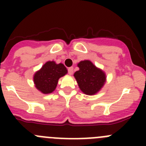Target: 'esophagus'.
<instances>
[{"instance_id":"esophagus-1","label":"esophagus","mask_w":146,"mask_h":146,"mask_svg":"<svg viewBox=\"0 0 146 146\" xmlns=\"http://www.w3.org/2000/svg\"><path fill=\"white\" fill-rule=\"evenodd\" d=\"M73 68L72 67H69V69H68V74H70V75H72V74H73Z\"/></svg>"}]
</instances>
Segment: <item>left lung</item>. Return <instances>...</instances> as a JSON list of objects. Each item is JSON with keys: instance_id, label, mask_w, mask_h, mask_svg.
Listing matches in <instances>:
<instances>
[{"instance_id": "1", "label": "left lung", "mask_w": 146, "mask_h": 146, "mask_svg": "<svg viewBox=\"0 0 146 146\" xmlns=\"http://www.w3.org/2000/svg\"><path fill=\"white\" fill-rule=\"evenodd\" d=\"M77 66L80 70L77 71L74 76L81 91L88 95L96 94L104 86L105 74L90 60L80 61Z\"/></svg>"}]
</instances>
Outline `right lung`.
<instances>
[{
    "label": "right lung",
    "instance_id": "1",
    "mask_svg": "<svg viewBox=\"0 0 146 146\" xmlns=\"http://www.w3.org/2000/svg\"><path fill=\"white\" fill-rule=\"evenodd\" d=\"M67 69L64 64H56L54 61H48L34 74L33 80L36 88L43 94H50L57 86L58 79L65 75Z\"/></svg>",
    "mask_w": 146,
    "mask_h": 146
}]
</instances>
